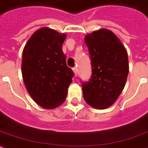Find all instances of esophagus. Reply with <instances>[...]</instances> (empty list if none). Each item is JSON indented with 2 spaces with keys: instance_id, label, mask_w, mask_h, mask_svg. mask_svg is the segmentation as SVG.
<instances>
[{
  "instance_id": "34e87169",
  "label": "esophagus",
  "mask_w": 148,
  "mask_h": 148,
  "mask_svg": "<svg viewBox=\"0 0 148 148\" xmlns=\"http://www.w3.org/2000/svg\"><path fill=\"white\" fill-rule=\"evenodd\" d=\"M72 70H73V72H74V75H75V76H77V68H76V67H73V68H72Z\"/></svg>"
}]
</instances>
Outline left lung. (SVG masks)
I'll list each match as a JSON object with an SVG mask.
<instances>
[{
	"label": "left lung",
	"mask_w": 148,
	"mask_h": 148,
	"mask_svg": "<svg viewBox=\"0 0 148 148\" xmlns=\"http://www.w3.org/2000/svg\"><path fill=\"white\" fill-rule=\"evenodd\" d=\"M92 76L82 84L84 99L94 108L111 107L121 94L129 73L126 49L112 31L102 28L85 36Z\"/></svg>",
	"instance_id": "obj_1"
}]
</instances>
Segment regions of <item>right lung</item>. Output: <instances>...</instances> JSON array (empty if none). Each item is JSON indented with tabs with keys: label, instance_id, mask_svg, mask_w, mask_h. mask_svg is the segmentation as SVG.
Instances as JSON below:
<instances>
[{
	"label": "right lung",
	"instance_id": "1",
	"mask_svg": "<svg viewBox=\"0 0 148 148\" xmlns=\"http://www.w3.org/2000/svg\"><path fill=\"white\" fill-rule=\"evenodd\" d=\"M67 35L49 27L36 31L26 43L22 59L23 79L40 107L53 109L65 101L74 73L67 66L62 45Z\"/></svg>",
	"mask_w": 148,
	"mask_h": 148
}]
</instances>
